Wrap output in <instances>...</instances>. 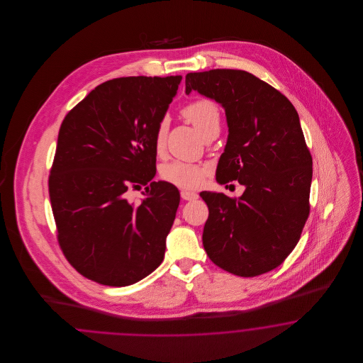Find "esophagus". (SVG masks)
I'll use <instances>...</instances> for the list:
<instances>
[{
  "mask_svg": "<svg viewBox=\"0 0 363 363\" xmlns=\"http://www.w3.org/2000/svg\"><path fill=\"white\" fill-rule=\"evenodd\" d=\"M181 197H182V200L193 201V200L199 199V194L194 191H190V190H181Z\"/></svg>",
  "mask_w": 363,
  "mask_h": 363,
  "instance_id": "esophagus-1",
  "label": "esophagus"
}]
</instances>
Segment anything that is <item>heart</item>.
Masks as SVG:
<instances>
[{
	"label": "heart",
	"mask_w": 363,
	"mask_h": 363,
	"mask_svg": "<svg viewBox=\"0 0 363 363\" xmlns=\"http://www.w3.org/2000/svg\"><path fill=\"white\" fill-rule=\"evenodd\" d=\"M182 116L199 130L203 138L209 133L219 130L220 128V111L218 104L209 99H197L188 104L182 110ZM167 132V121L162 120L156 128L155 148L157 154L163 152L164 140ZM160 175L164 181L173 184L178 188L193 189L203 185L206 181L207 169L200 164L174 160L160 169Z\"/></svg>",
	"instance_id": "1"
}]
</instances>
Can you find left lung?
<instances>
[{"instance_id":"obj_1","label":"left lung","mask_w":363,"mask_h":363,"mask_svg":"<svg viewBox=\"0 0 363 363\" xmlns=\"http://www.w3.org/2000/svg\"><path fill=\"white\" fill-rule=\"evenodd\" d=\"M185 92L225 108L228 138L216 181H238V199L201 191L209 215L203 245L213 264L253 277L279 267L294 250L309 216L313 162L298 113L274 86L249 72L188 73Z\"/></svg>"}]
</instances>
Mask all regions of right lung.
<instances>
[{
	"mask_svg": "<svg viewBox=\"0 0 363 363\" xmlns=\"http://www.w3.org/2000/svg\"><path fill=\"white\" fill-rule=\"evenodd\" d=\"M182 76L120 77L92 89L61 123L49 177L58 242L70 265L113 287L164 257L179 191L156 174V128ZM145 186L141 203L127 190Z\"/></svg>",
	"mask_w": 363,
	"mask_h": 363,
	"instance_id": "obj_1",
	"label": "right lung"
}]
</instances>
